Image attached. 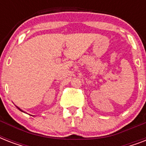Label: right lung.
I'll use <instances>...</instances> for the list:
<instances>
[{"label": "right lung", "mask_w": 146, "mask_h": 146, "mask_svg": "<svg viewBox=\"0 0 146 146\" xmlns=\"http://www.w3.org/2000/svg\"><path fill=\"white\" fill-rule=\"evenodd\" d=\"M18 108V109H19V110H20V111H21V109H19V108Z\"/></svg>", "instance_id": "right-lung-1"}]
</instances>
